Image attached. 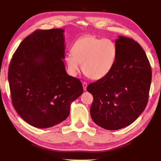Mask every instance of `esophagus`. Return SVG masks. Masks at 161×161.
I'll list each match as a JSON object with an SVG mask.
<instances>
[{"mask_svg": "<svg viewBox=\"0 0 161 161\" xmlns=\"http://www.w3.org/2000/svg\"><path fill=\"white\" fill-rule=\"evenodd\" d=\"M82 85H83L84 90V91H86V88H87V86H88L87 83L86 82V81H83V82H82Z\"/></svg>", "mask_w": 161, "mask_h": 161, "instance_id": "34e87169", "label": "esophagus"}]
</instances>
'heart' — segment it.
<instances>
[{
  "mask_svg": "<svg viewBox=\"0 0 161 161\" xmlns=\"http://www.w3.org/2000/svg\"><path fill=\"white\" fill-rule=\"evenodd\" d=\"M117 49L110 39L87 36L79 39L72 47V54L65 57L70 73L75 75L80 70L92 80H97L110 73L114 66Z\"/></svg>",
  "mask_w": 161,
  "mask_h": 161,
  "instance_id": "obj_1",
  "label": "heart"
}]
</instances>
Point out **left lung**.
I'll return each instance as SVG.
<instances>
[{
  "instance_id": "8db88e82",
  "label": "left lung",
  "mask_w": 161,
  "mask_h": 161,
  "mask_svg": "<svg viewBox=\"0 0 161 161\" xmlns=\"http://www.w3.org/2000/svg\"><path fill=\"white\" fill-rule=\"evenodd\" d=\"M115 42L117 54L110 73L86 88L93 97L92 119L108 130L126 127L141 115L152 82L151 66L140 44L122 36Z\"/></svg>"
}]
</instances>
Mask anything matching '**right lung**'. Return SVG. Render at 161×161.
Wrapping results in <instances>:
<instances>
[{
	"mask_svg": "<svg viewBox=\"0 0 161 161\" xmlns=\"http://www.w3.org/2000/svg\"><path fill=\"white\" fill-rule=\"evenodd\" d=\"M64 30H36L14 54L8 70L12 104L35 127L48 128L65 120L70 104L83 93L80 80L66 72Z\"/></svg>",
	"mask_w": 161,
	"mask_h": 161,
	"instance_id": "right-lung-1",
	"label": "right lung"
}]
</instances>
